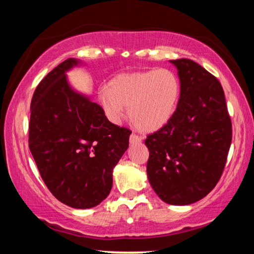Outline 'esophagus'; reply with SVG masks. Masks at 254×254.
<instances>
[{"label":"esophagus","mask_w":254,"mask_h":254,"mask_svg":"<svg viewBox=\"0 0 254 254\" xmlns=\"http://www.w3.org/2000/svg\"><path fill=\"white\" fill-rule=\"evenodd\" d=\"M141 140H142V139H141V136L135 134V133H132V134L130 135V142L131 143H140Z\"/></svg>","instance_id":"obj_1"}]
</instances>
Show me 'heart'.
Instances as JSON below:
<instances>
[{"label": "heart", "mask_w": 254, "mask_h": 254, "mask_svg": "<svg viewBox=\"0 0 254 254\" xmlns=\"http://www.w3.org/2000/svg\"><path fill=\"white\" fill-rule=\"evenodd\" d=\"M180 96V81L170 69H149L117 76L100 91L106 117L118 123L128 106L134 127L144 132L157 131L170 121Z\"/></svg>", "instance_id": "1"}]
</instances>
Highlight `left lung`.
Wrapping results in <instances>:
<instances>
[{"label": "left lung", "mask_w": 254, "mask_h": 254, "mask_svg": "<svg viewBox=\"0 0 254 254\" xmlns=\"http://www.w3.org/2000/svg\"><path fill=\"white\" fill-rule=\"evenodd\" d=\"M177 67L180 97L173 118L147 136V174L157 195L171 205L205 197L224 171L232 142V122L218 79L190 59Z\"/></svg>", "instance_id": "8db88e82"}]
</instances>
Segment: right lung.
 Returning a JSON list of instances; mask_svg holds the SVG:
<instances>
[{
  "instance_id": "right-lung-1",
  "label": "right lung",
  "mask_w": 254,
  "mask_h": 254,
  "mask_svg": "<svg viewBox=\"0 0 254 254\" xmlns=\"http://www.w3.org/2000/svg\"><path fill=\"white\" fill-rule=\"evenodd\" d=\"M77 64L65 60L37 86L29 148L56 198L74 208H91L110 194L112 171L132 131L111 123L97 103L72 91L65 71Z\"/></svg>"
}]
</instances>
